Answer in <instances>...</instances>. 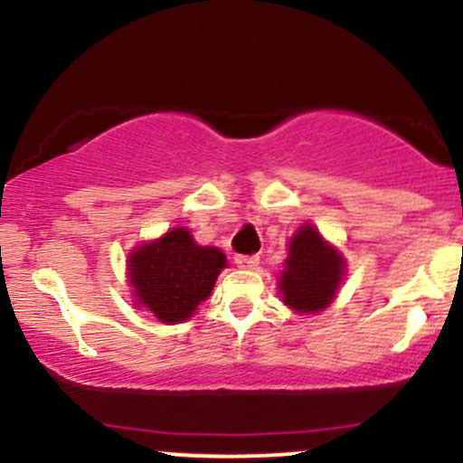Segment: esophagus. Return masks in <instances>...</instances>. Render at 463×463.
<instances>
[{
  "mask_svg": "<svg viewBox=\"0 0 463 463\" xmlns=\"http://www.w3.org/2000/svg\"><path fill=\"white\" fill-rule=\"evenodd\" d=\"M235 264L240 266V269L255 270V269H258V266H260V258H258V255H237Z\"/></svg>",
  "mask_w": 463,
  "mask_h": 463,
  "instance_id": "1",
  "label": "esophagus"
}]
</instances>
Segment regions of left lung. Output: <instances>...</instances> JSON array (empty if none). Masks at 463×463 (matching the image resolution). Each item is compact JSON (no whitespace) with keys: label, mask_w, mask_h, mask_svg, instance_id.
Here are the masks:
<instances>
[{"label":"left lung","mask_w":463,"mask_h":463,"mask_svg":"<svg viewBox=\"0 0 463 463\" xmlns=\"http://www.w3.org/2000/svg\"><path fill=\"white\" fill-rule=\"evenodd\" d=\"M347 261L314 223H305L288 240V253L278 278L279 300L298 316L325 311L343 287Z\"/></svg>","instance_id":"1"}]
</instances>
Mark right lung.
<instances>
[{
    "label": "right lung",
    "instance_id": "obj_1",
    "mask_svg": "<svg viewBox=\"0 0 463 463\" xmlns=\"http://www.w3.org/2000/svg\"><path fill=\"white\" fill-rule=\"evenodd\" d=\"M226 255L217 246H199L185 226L134 246L128 255V284L134 307L147 309L165 325H179L208 300Z\"/></svg>",
    "mask_w": 463,
    "mask_h": 463
}]
</instances>
